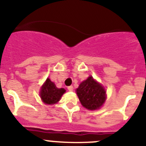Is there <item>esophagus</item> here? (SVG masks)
I'll return each instance as SVG.
<instances>
[{"label": "esophagus", "instance_id": "obj_1", "mask_svg": "<svg viewBox=\"0 0 146 146\" xmlns=\"http://www.w3.org/2000/svg\"><path fill=\"white\" fill-rule=\"evenodd\" d=\"M68 90L69 91H73V87L72 85H70V86H68Z\"/></svg>", "mask_w": 146, "mask_h": 146}]
</instances>
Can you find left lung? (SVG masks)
<instances>
[{"label": "left lung", "instance_id": "8db88e82", "mask_svg": "<svg viewBox=\"0 0 146 146\" xmlns=\"http://www.w3.org/2000/svg\"><path fill=\"white\" fill-rule=\"evenodd\" d=\"M76 92L82 105L88 110H98L106 99L105 90L92 76L80 84Z\"/></svg>", "mask_w": 146, "mask_h": 146}]
</instances>
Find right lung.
<instances>
[{
	"label": "right lung",
	"instance_id": "obj_1",
	"mask_svg": "<svg viewBox=\"0 0 146 146\" xmlns=\"http://www.w3.org/2000/svg\"><path fill=\"white\" fill-rule=\"evenodd\" d=\"M66 92L64 88H57L49 78H47L40 91L42 100L46 104H53L59 101L63 94Z\"/></svg>",
	"mask_w": 146,
	"mask_h": 146
}]
</instances>
